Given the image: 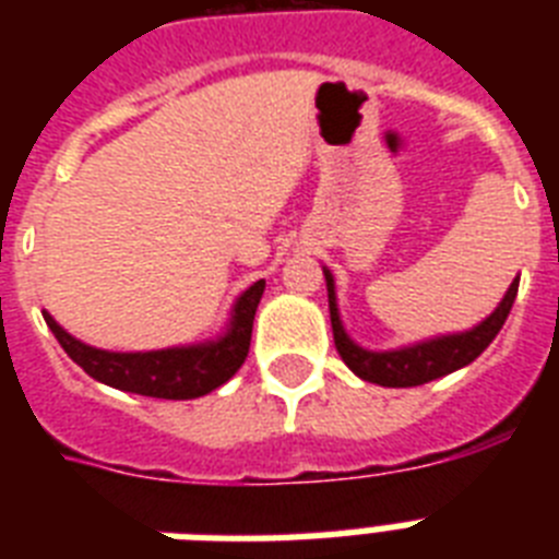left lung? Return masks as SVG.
<instances>
[{"instance_id":"1","label":"left lung","mask_w":559,"mask_h":559,"mask_svg":"<svg viewBox=\"0 0 559 559\" xmlns=\"http://www.w3.org/2000/svg\"><path fill=\"white\" fill-rule=\"evenodd\" d=\"M328 278V305H331V328H333V342L340 350L342 362L350 371L377 385H389V389H408V385H424L429 380H438L443 373L459 371V368L469 366L481 350L496 340V333L502 331L504 319L511 313L513 298L520 289V278L513 281L508 296L502 298V305L496 307L493 313L487 316L485 322L459 336H443V340L424 342L415 348H400V350H385V354H373V350H362L359 345L345 336L336 313V296H333V275L324 270Z\"/></svg>"}]
</instances>
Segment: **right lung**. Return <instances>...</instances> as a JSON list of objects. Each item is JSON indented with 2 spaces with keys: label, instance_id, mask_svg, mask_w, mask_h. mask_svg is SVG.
<instances>
[{
  "label": "right lung",
  "instance_id": "1",
  "mask_svg": "<svg viewBox=\"0 0 559 559\" xmlns=\"http://www.w3.org/2000/svg\"><path fill=\"white\" fill-rule=\"evenodd\" d=\"M261 296L263 281H258L237 298L231 328L219 342L200 345V348L151 350V354H109V350L90 348L69 336L51 316H43L66 354L98 382H107L112 389L130 391V394H144V397L191 400L219 389L243 366V359L249 357L254 310Z\"/></svg>",
  "mask_w": 559,
  "mask_h": 559
}]
</instances>
